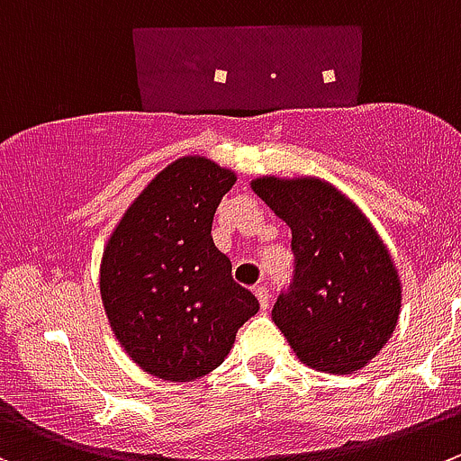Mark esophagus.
Segmentation results:
<instances>
[{"label": "esophagus", "instance_id": "esophagus-1", "mask_svg": "<svg viewBox=\"0 0 461 461\" xmlns=\"http://www.w3.org/2000/svg\"><path fill=\"white\" fill-rule=\"evenodd\" d=\"M253 292H256L258 301H260V308H262V310H267V308H269V299H271L269 289H267L265 285H258V287L253 289Z\"/></svg>", "mask_w": 461, "mask_h": 461}]
</instances>
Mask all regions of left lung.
<instances>
[{"label":"left lung","instance_id":"8db88e82","mask_svg":"<svg viewBox=\"0 0 461 461\" xmlns=\"http://www.w3.org/2000/svg\"><path fill=\"white\" fill-rule=\"evenodd\" d=\"M253 192L292 228L294 278L271 317L310 369L353 374L401 314V278L365 212L314 176H262Z\"/></svg>","mask_w":461,"mask_h":461}]
</instances>
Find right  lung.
Returning a JSON list of instances; mask_svg holds the SVG:
<instances>
[{
	"label": "right lung",
	"mask_w": 461,
	"mask_h": 461,
	"mask_svg": "<svg viewBox=\"0 0 461 461\" xmlns=\"http://www.w3.org/2000/svg\"><path fill=\"white\" fill-rule=\"evenodd\" d=\"M235 181L208 158H178L140 192L104 249L108 321L129 357L156 378L190 383L217 369L260 310L210 235Z\"/></svg>",
	"instance_id": "obj_1"
}]
</instances>
